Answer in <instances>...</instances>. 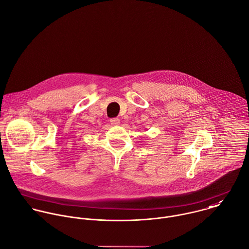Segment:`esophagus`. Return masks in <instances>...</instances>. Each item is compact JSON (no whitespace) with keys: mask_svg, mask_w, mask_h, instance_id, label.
I'll return each instance as SVG.
<instances>
[{"mask_svg":"<svg viewBox=\"0 0 249 249\" xmlns=\"http://www.w3.org/2000/svg\"><path fill=\"white\" fill-rule=\"evenodd\" d=\"M120 119L119 118H114V119H111L110 120V124H112V125H119L120 124Z\"/></svg>","mask_w":249,"mask_h":249,"instance_id":"obj_1","label":"esophagus"}]
</instances>
